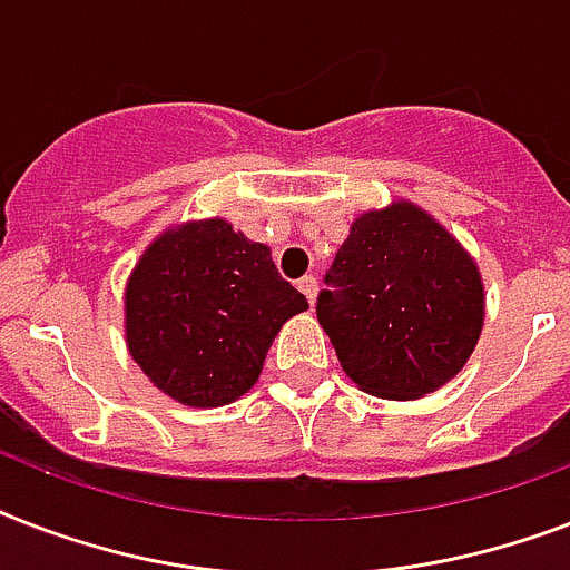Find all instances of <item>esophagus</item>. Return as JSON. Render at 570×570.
I'll return each mask as SVG.
<instances>
[{
	"label": "esophagus",
	"instance_id": "obj_1",
	"mask_svg": "<svg viewBox=\"0 0 570 570\" xmlns=\"http://www.w3.org/2000/svg\"><path fill=\"white\" fill-rule=\"evenodd\" d=\"M316 286H320V281H316V277L313 275H304L302 281H298V289H302L304 295H307V302H316Z\"/></svg>",
	"mask_w": 570,
	"mask_h": 570
}]
</instances>
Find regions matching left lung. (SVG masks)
<instances>
[{
	"mask_svg": "<svg viewBox=\"0 0 570 570\" xmlns=\"http://www.w3.org/2000/svg\"><path fill=\"white\" fill-rule=\"evenodd\" d=\"M316 316L364 393L420 399L468 364L485 289L468 250L420 206L396 200L355 218L325 275Z\"/></svg>",
	"mask_w": 570,
	"mask_h": 570,
	"instance_id": "8db88e82",
	"label": "left lung"
}]
</instances>
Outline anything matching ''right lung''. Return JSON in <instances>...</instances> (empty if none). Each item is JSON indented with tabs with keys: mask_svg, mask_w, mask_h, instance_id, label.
<instances>
[{
	"mask_svg": "<svg viewBox=\"0 0 570 570\" xmlns=\"http://www.w3.org/2000/svg\"><path fill=\"white\" fill-rule=\"evenodd\" d=\"M127 348L145 375L191 407L254 387L286 320L307 298L277 275L272 250L224 218L165 230L127 281Z\"/></svg>",
	"mask_w": 570,
	"mask_h": 570,
	"instance_id": "add662e5",
	"label": "right lung"
}]
</instances>
